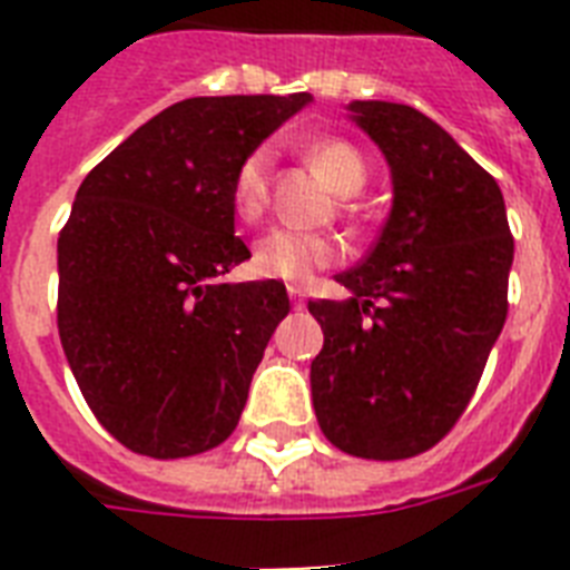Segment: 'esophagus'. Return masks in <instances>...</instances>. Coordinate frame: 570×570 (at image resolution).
<instances>
[{
    "label": "esophagus",
    "instance_id": "34e87169",
    "mask_svg": "<svg viewBox=\"0 0 570 570\" xmlns=\"http://www.w3.org/2000/svg\"><path fill=\"white\" fill-rule=\"evenodd\" d=\"M286 293H289V298H293V307H302L304 304V293L298 289V286H286Z\"/></svg>",
    "mask_w": 570,
    "mask_h": 570
}]
</instances>
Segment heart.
<instances>
[{"label":"heart","instance_id":"obj_1","mask_svg":"<svg viewBox=\"0 0 570 570\" xmlns=\"http://www.w3.org/2000/svg\"><path fill=\"white\" fill-rule=\"evenodd\" d=\"M313 165L320 168L322 177L343 195H355L366 183V159L355 145L343 138H320L307 147ZM272 147H254L233 177V206L242 218H257L266 209L268 200V177H272ZM334 245L325 236L298 227H272L266 236H259L254 248V268L266 277H281L304 284L313 272L331 266Z\"/></svg>","mask_w":570,"mask_h":570}]
</instances>
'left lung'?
Masks as SVG:
<instances>
[{"label": "left lung", "mask_w": 570, "mask_h": 570, "mask_svg": "<svg viewBox=\"0 0 570 570\" xmlns=\"http://www.w3.org/2000/svg\"><path fill=\"white\" fill-rule=\"evenodd\" d=\"M387 159L393 204L373 250L311 302L325 343L311 364L316 420L337 450L411 459L450 432L503 331L514 239L503 191L423 111L352 100Z\"/></svg>", "instance_id": "obj_1"}]
</instances>
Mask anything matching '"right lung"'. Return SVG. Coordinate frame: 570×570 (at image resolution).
<instances>
[{
  "mask_svg": "<svg viewBox=\"0 0 570 570\" xmlns=\"http://www.w3.org/2000/svg\"><path fill=\"white\" fill-rule=\"evenodd\" d=\"M311 94L191 97L111 150L58 236V337L94 416L132 452L230 438L277 322V281L218 284L250 257L233 227L242 159Z\"/></svg>",
  "mask_w": 570,
  "mask_h": 570,
  "instance_id": "1",
  "label": "right lung"
}]
</instances>
